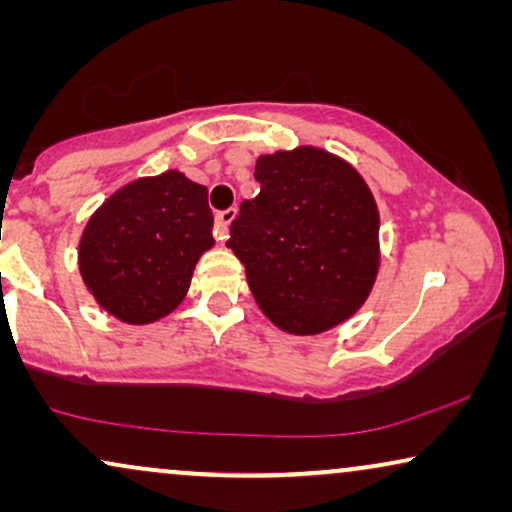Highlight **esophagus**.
Listing matches in <instances>:
<instances>
[{"mask_svg": "<svg viewBox=\"0 0 512 512\" xmlns=\"http://www.w3.org/2000/svg\"><path fill=\"white\" fill-rule=\"evenodd\" d=\"M235 219V209H226V212H219L216 214V223H214V237L219 242H226L228 240V226L233 223Z\"/></svg>", "mask_w": 512, "mask_h": 512, "instance_id": "esophagus-1", "label": "esophagus"}]
</instances>
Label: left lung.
Segmentation results:
<instances>
[{"mask_svg": "<svg viewBox=\"0 0 512 512\" xmlns=\"http://www.w3.org/2000/svg\"><path fill=\"white\" fill-rule=\"evenodd\" d=\"M228 247L272 324L317 335L354 317L380 270V212L359 172L317 146L256 160Z\"/></svg>", "mask_w": 512, "mask_h": 512, "instance_id": "8db88e82", "label": "left lung"}]
</instances>
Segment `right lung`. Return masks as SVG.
Masks as SVG:
<instances>
[{
    "instance_id": "add662e5",
    "label": "right lung",
    "mask_w": 512,
    "mask_h": 512,
    "mask_svg": "<svg viewBox=\"0 0 512 512\" xmlns=\"http://www.w3.org/2000/svg\"><path fill=\"white\" fill-rule=\"evenodd\" d=\"M207 188L179 170L130 181L90 216L79 272L95 303L125 324H153L186 298L214 247Z\"/></svg>"
}]
</instances>
